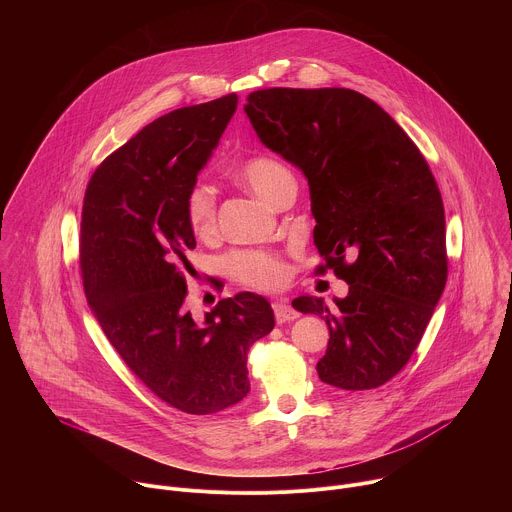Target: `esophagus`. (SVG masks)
I'll return each mask as SVG.
<instances>
[{
	"label": "esophagus",
	"instance_id": "1",
	"mask_svg": "<svg viewBox=\"0 0 512 512\" xmlns=\"http://www.w3.org/2000/svg\"><path fill=\"white\" fill-rule=\"evenodd\" d=\"M273 311H275V319L277 323H287V321H293L299 317V313L285 301H275L273 303Z\"/></svg>",
	"mask_w": 512,
	"mask_h": 512
}]
</instances>
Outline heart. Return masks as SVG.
<instances>
[{
    "label": "heart",
    "instance_id": "1",
    "mask_svg": "<svg viewBox=\"0 0 512 512\" xmlns=\"http://www.w3.org/2000/svg\"><path fill=\"white\" fill-rule=\"evenodd\" d=\"M241 179L265 201H271L281 185L293 181L291 171L269 155H257L239 169ZM185 215L193 233L205 237L215 229L217 193L207 181H195L185 195ZM229 275L255 289H277L287 281L283 259L271 251H235L225 259Z\"/></svg>",
    "mask_w": 512,
    "mask_h": 512
}]
</instances>
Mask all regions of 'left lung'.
Instances as JSON below:
<instances>
[{"instance_id":"1","label":"left lung","mask_w":512,"mask_h":512,"mask_svg":"<svg viewBox=\"0 0 512 512\" xmlns=\"http://www.w3.org/2000/svg\"><path fill=\"white\" fill-rule=\"evenodd\" d=\"M245 113L261 143L307 177L319 273L349 283L335 307L293 301L329 327L319 379L345 391L385 385L421 343L447 283L445 207L425 157L381 105L345 87L259 89Z\"/></svg>"}]
</instances>
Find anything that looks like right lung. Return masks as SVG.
Masks as SVG:
<instances>
[{
    "label": "right lung",
    "instance_id": "1",
    "mask_svg": "<svg viewBox=\"0 0 512 512\" xmlns=\"http://www.w3.org/2000/svg\"><path fill=\"white\" fill-rule=\"evenodd\" d=\"M235 109L231 93L161 115L95 169L83 199L87 303L141 383L189 415L247 397V351L275 327L269 301L249 291L221 299L201 323L183 303L195 249L185 195Z\"/></svg>",
    "mask_w": 512,
    "mask_h": 512
}]
</instances>
